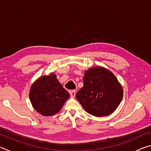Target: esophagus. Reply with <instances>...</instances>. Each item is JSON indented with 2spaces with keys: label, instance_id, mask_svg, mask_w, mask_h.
<instances>
[{
  "label": "esophagus",
  "instance_id": "1",
  "mask_svg": "<svg viewBox=\"0 0 151 151\" xmlns=\"http://www.w3.org/2000/svg\"><path fill=\"white\" fill-rule=\"evenodd\" d=\"M70 94L71 98H75V95H76V91H70Z\"/></svg>",
  "mask_w": 151,
  "mask_h": 151
}]
</instances>
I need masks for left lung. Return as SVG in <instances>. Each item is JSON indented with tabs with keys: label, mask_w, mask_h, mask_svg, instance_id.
Here are the masks:
<instances>
[{
	"label": "left lung",
	"mask_w": 151,
	"mask_h": 151,
	"mask_svg": "<svg viewBox=\"0 0 151 151\" xmlns=\"http://www.w3.org/2000/svg\"><path fill=\"white\" fill-rule=\"evenodd\" d=\"M84 86L76 98L86 112L96 117L112 114L121 103L123 89L114 74L103 66L85 70Z\"/></svg>",
	"instance_id": "8db88e82"
}]
</instances>
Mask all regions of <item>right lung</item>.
Here are the masks:
<instances>
[{
	"label": "right lung",
	"instance_id": "right-lung-1",
	"mask_svg": "<svg viewBox=\"0 0 151 151\" xmlns=\"http://www.w3.org/2000/svg\"><path fill=\"white\" fill-rule=\"evenodd\" d=\"M69 96V93L63 88L53 73L36 80L29 91L32 107L45 116H52L59 112Z\"/></svg>",
	"mask_w": 151,
	"mask_h": 151
}]
</instances>
